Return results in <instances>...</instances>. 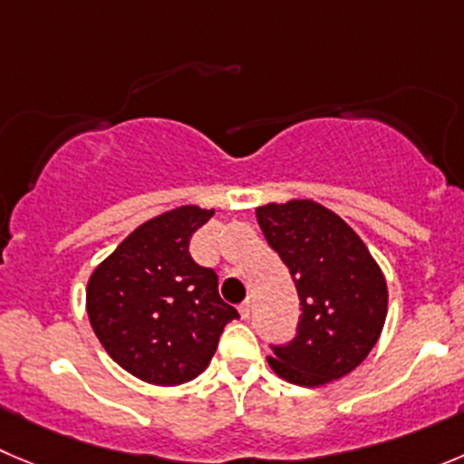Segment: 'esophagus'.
<instances>
[{
    "instance_id": "obj_1",
    "label": "esophagus",
    "mask_w": 464,
    "mask_h": 464,
    "mask_svg": "<svg viewBox=\"0 0 464 464\" xmlns=\"http://www.w3.org/2000/svg\"><path fill=\"white\" fill-rule=\"evenodd\" d=\"M239 314H241V319H248V316H250V301L241 303V305H239Z\"/></svg>"
}]
</instances>
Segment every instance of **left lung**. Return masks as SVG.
Returning a JSON list of instances; mask_svg holds the SVG:
<instances>
[{
	"label": "left lung",
	"mask_w": 464,
	"mask_h": 464,
	"mask_svg": "<svg viewBox=\"0 0 464 464\" xmlns=\"http://www.w3.org/2000/svg\"><path fill=\"white\" fill-rule=\"evenodd\" d=\"M257 223L295 282V337L271 346L273 372L301 387L346 376L376 346L387 316V282L360 237L324 205L257 207Z\"/></svg>",
	"instance_id": "8db88e82"
}]
</instances>
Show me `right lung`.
Returning <instances> with one entry per match:
<instances>
[{
	"label": "right lung",
	"instance_id": "obj_1",
	"mask_svg": "<svg viewBox=\"0 0 464 464\" xmlns=\"http://www.w3.org/2000/svg\"><path fill=\"white\" fill-rule=\"evenodd\" d=\"M214 216L196 205L150 218L92 271L86 312L104 351L150 385H182L207 369L239 312L218 276L193 262L188 241Z\"/></svg>",
	"mask_w": 464,
	"mask_h": 464
}]
</instances>
